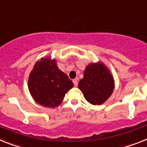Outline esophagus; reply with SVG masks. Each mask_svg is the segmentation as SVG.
Instances as JSON below:
<instances>
[{"label":"esophagus","mask_w":147,"mask_h":147,"mask_svg":"<svg viewBox=\"0 0 147 147\" xmlns=\"http://www.w3.org/2000/svg\"><path fill=\"white\" fill-rule=\"evenodd\" d=\"M72 82H73L74 85H75L76 87H77V86H78V80L77 79H73Z\"/></svg>","instance_id":"esophagus-1"}]
</instances>
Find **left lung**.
Here are the masks:
<instances>
[{"instance_id": "left-lung-1", "label": "left lung", "mask_w": 147, "mask_h": 147, "mask_svg": "<svg viewBox=\"0 0 147 147\" xmlns=\"http://www.w3.org/2000/svg\"><path fill=\"white\" fill-rule=\"evenodd\" d=\"M78 88L87 102L98 105L103 104L111 96L114 81L109 69L102 63H90L85 69Z\"/></svg>"}]
</instances>
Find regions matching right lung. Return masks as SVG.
Wrapping results in <instances>:
<instances>
[{"label":"right lung","mask_w":147,"mask_h":147,"mask_svg":"<svg viewBox=\"0 0 147 147\" xmlns=\"http://www.w3.org/2000/svg\"><path fill=\"white\" fill-rule=\"evenodd\" d=\"M73 87L72 81L50 57L38 60L30 71L28 88L38 104L55 108L61 104L65 94Z\"/></svg>","instance_id":"right-lung-1"}]
</instances>
